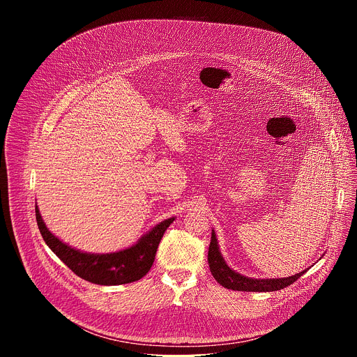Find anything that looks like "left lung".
<instances>
[{"label": "left lung", "mask_w": 357, "mask_h": 357, "mask_svg": "<svg viewBox=\"0 0 357 357\" xmlns=\"http://www.w3.org/2000/svg\"><path fill=\"white\" fill-rule=\"evenodd\" d=\"M208 263H209L212 275L222 287H225L227 289H233V291H245V292H271V291L284 289L285 287L291 285L301 275H303L308 271V268H307L298 274L284 277V278L245 277L227 266L226 260L223 259L222 252H220V247H219V241H218L215 230H212V240H211L209 252H208Z\"/></svg>", "instance_id": "1"}]
</instances>
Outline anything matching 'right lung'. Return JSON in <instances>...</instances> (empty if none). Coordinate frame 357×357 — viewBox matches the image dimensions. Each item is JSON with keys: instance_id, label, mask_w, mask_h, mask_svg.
I'll return each mask as SVG.
<instances>
[{"instance_id": "right-lung-1", "label": "right lung", "mask_w": 357, "mask_h": 357, "mask_svg": "<svg viewBox=\"0 0 357 357\" xmlns=\"http://www.w3.org/2000/svg\"><path fill=\"white\" fill-rule=\"evenodd\" d=\"M39 231L56 256L80 278L98 285H121L141 280L154 264L160 241L176 218H169L141 236L132 245L113 252H87L69 245L50 231L35 206Z\"/></svg>"}]
</instances>
